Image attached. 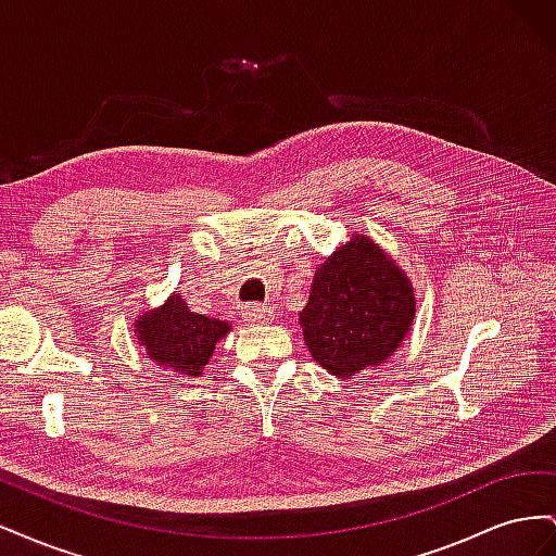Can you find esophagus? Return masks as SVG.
Masks as SVG:
<instances>
[{
	"instance_id": "esophagus-1",
	"label": "esophagus",
	"mask_w": 556,
	"mask_h": 556,
	"mask_svg": "<svg viewBox=\"0 0 556 556\" xmlns=\"http://www.w3.org/2000/svg\"><path fill=\"white\" fill-rule=\"evenodd\" d=\"M271 315H274V311H271V306H266V304H248L243 308V319H245V323H252V325H264V323H268V319H271Z\"/></svg>"
}]
</instances>
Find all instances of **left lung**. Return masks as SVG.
Instances as JSON below:
<instances>
[{"label":"left lung","instance_id":"left-lung-1","mask_svg":"<svg viewBox=\"0 0 556 556\" xmlns=\"http://www.w3.org/2000/svg\"><path fill=\"white\" fill-rule=\"evenodd\" d=\"M415 304L406 271L374 239L355 233L317 266L299 325L313 359L348 380L394 355Z\"/></svg>","mask_w":556,"mask_h":556}]
</instances>
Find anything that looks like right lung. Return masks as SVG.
Here are the masks:
<instances>
[{"label":"right lung","mask_w":556,"mask_h":556,"mask_svg":"<svg viewBox=\"0 0 556 556\" xmlns=\"http://www.w3.org/2000/svg\"><path fill=\"white\" fill-rule=\"evenodd\" d=\"M231 331L225 319L190 311L182 294L174 292L162 306L143 311L134 319V336L146 355L164 371L197 378L213 357L215 345Z\"/></svg>","instance_id":"right-lung-1"}]
</instances>
